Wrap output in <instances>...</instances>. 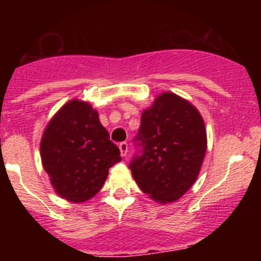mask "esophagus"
Instances as JSON below:
<instances>
[{
    "label": "esophagus",
    "mask_w": 261,
    "mask_h": 261,
    "mask_svg": "<svg viewBox=\"0 0 261 261\" xmlns=\"http://www.w3.org/2000/svg\"><path fill=\"white\" fill-rule=\"evenodd\" d=\"M118 149H120V152H121V156H126V154H127V143H121L120 145H118Z\"/></svg>",
    "instance_id": "obj_1"
}]
</instances>
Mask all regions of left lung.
Returning a JSON list of instances; mask_svg holds the SVG:
<instances>
[{
    "label": "left lung",
    "mask_w": 261,
    "mask_h": 261,
    "mask_svg": "<svg viewBox=\"0 0 261 261\" xmlns=\"http://www.w3.org/2000/svg\"><path fill=\"white\" fill-rule=\"evenodd\" d=\"M136 139L143 154L130 169L139 188L159 203L178 201L197 180L206 155V127L198 110L164 92L141 114Z\"/></svg>",
    "instance_id": "1"
}]
</instances>
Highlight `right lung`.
Masks as SVG:
<instances>
[{
    "instance_id": "obj_1",
    "label": "right lung",
    "mask_w": 261,
    "mask_h": 261,
    "mask_svg": "<svg viewBox=\"0 0 261 261\" xmlns=\"http://www.w3.org/2000/svg\"><path fill=\"white\" fill-rule=\"evenodd\" d=\"M40 156L55 193L73 203L96 196L110 168L121 160L98 112L77 98L67 102L49 121L40 141Z\"/></svg>"
}]
</instances>
